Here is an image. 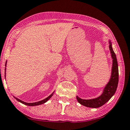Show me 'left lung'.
Here are the masks:
<instances>
[{"label":"left lung","instance_id":"8db88e82","mask_svg":"<svg viewBox=\"0 0 130 130\" xmlns=\"http://www.w3.org/2000/svg\"><path fill=\"white\" fill-rule=\"evenodd\" d=\"M109 48L111 51V56L112 58V67L111 72V79L107 85L104 88L103 94L98 98L93 99L85 100L76 96L77 101L82 105L91 108H98L104 105L107 102L110 100L111 97L114 95L116 92L119 81V71H118V65L117 56L114 51L112 50V45L110 41L109 42Z\"/></svg>","mask_w":130,"mask_h":130}]
</instances>
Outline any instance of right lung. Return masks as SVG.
Returning <instances> with one entry per match:
<instances>
[{"mask_svg": "<svg viewBox=\"0 0 130 130\" xmlns=\"http://www.w3.org/2000/svg\"><path fill=\"white\" fill-rule=\"evenodd\" d=\"M6 64H7V61L6 62V64H5L6 66ZM6 69H5V71H6ZM5 77H6V72H5ZM53 94H54V92L52 93V94L50 95L49 96H48V97L47 98L44 99V100H42V101H39V102H35V103H26V102H23V101H21V100H20V99H19L18 98H16V97H14V98H15V99H17L18 101L20 102V103H23V104H26V105H27V106H35L40 105V104H43V103H45V102L48 101V100H49L50 98H51L52 95H53Z\"/></svg>", "mask_w": 130, "mask_h": 130, "instance_id": "1", "label": "right lung"}]
</instances>
